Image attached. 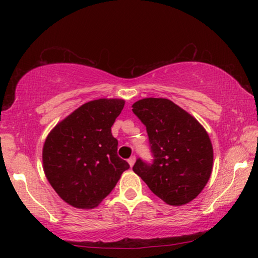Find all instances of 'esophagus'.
<instances>
[{"instance_id":"34e87169","label":"esophagus","mask_w":258,"mask_h":258,"mask_svg":"<svg viewBox=\"0 0 258 258\" xmlns=\"http://www.w3.org/2000/svg\"><path fill=\"white\" fill-rule=\"evenodd\" d=\"M135 160H137V158H135L134 156L131 157V158L127 160V161H128V164H130V166H131V167H133V165L135 164Z\"/></svg>"}]
</instances>
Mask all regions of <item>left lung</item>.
I'll use <instances>...</instances> for the list:
<instances>
[{
  "mask_svg": "<svg viewBox=\"0 0 258 258\" xmlns=\"http://www.w3.org/2000/svg\"><path fill=\"white\" fill-rule=\"evenodd\" d=\"M132 108L147 127L154 156L152 164L137 159L134 173L166 204L190 203L207 184L213 169V146L206 130L168 99L146 98Z\"/></svg>",
  "mask_w": 258,
  "mask_h": 258,
  "instance_id": "1",
  "label": "left lung"
}]
</instances>
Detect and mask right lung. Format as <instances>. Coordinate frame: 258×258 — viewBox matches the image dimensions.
<instances>
[{"mask_svg":"<svg viewBox=\"0 0 258 258\" xmlns=\"http://www.w3.org/2000/svg\"><path fill=\"white\" fill-rule=\"evenodd\" d=\"M121 99L86 102L51 131L43 146V168L59 197L73 207H97L130 168L117 155L111 126Z\"/></svg>","mask_w":258,"mask_h":258,"instance_id":"obj_1","label":"right lung"}]
</instances>
